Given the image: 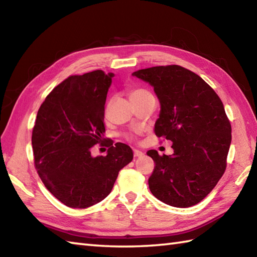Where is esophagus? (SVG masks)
<instances>
[{
  "label": "esophagus",
  "mask_w": 257,
  "mask_h": 257,
  "mask_svg": "<svg viewBox=\"0 0 257 257\" xmlns=\"http://www.w3.org/2000/svg\"><path fill=\"white\" fill-rule=\"evenodd\" d=\"M134 156H135V158H141V157H144V156H145V154H144L143 151L134 150Z\"/></svg>",
  "instance_id": "1"
}]
</instances>
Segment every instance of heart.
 <instances>
[{"mask_svg":"<svg viewBox=\"0 0 257 257\" xmlns=\"http://www.w3.org/2000/svg\"><path fill=\"white\" fill-rule=\"evenodd\" d=\"M147 95H150V92H148L146 89H143V88H132L129 90L130 100L137 99V98L145 97Z\"/></svg>","mask_w":257,"mask_h":257,"instance_id":"heart-1","label":"heart"}]
</instances>
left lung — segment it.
Segmentation results:
<instances>
[{
    "label": "left lung",
    "instance_id": "left-lung-1",
    "mask_svg": "<svg viewBox=\"0 0 257 257\" xmlns=\"http://www.w3.org/2000/svg\"><path fill=\"white\" fill-rule=\"evenodd\" d=\"M133 76L154 88L160 102L155 134L172 141L170 156L147 152L156 163L148 181L151 193L171 206L198 204L226 168L232 129L220 97L200 76L178 65Z\"/></svg>",
    "mask_w": 257,
    "mask_h": 257
}]
</instances>
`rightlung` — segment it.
<instances>
[{
	"label": "right lung",
	"instance_id": "right-lung-1",
	"mask_svg": "<svg viewBox=\"0 0 257 257\" xmlns=\"http://www.w3.org/2000/svg\"><path fill=\"white\" fill-rule=\"evenodd\" d=\"M112 73L94 70L70 76L38 109L32 147L38 176L69 207L86 209L111 192L119 171L133 161L129 146L108 141L107 155L92 157L102 141L105 103Z\"/></svg>",
	"mask_w": 257,
	"mask_h": 257
}]
</instances>
